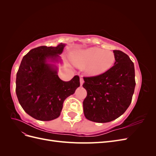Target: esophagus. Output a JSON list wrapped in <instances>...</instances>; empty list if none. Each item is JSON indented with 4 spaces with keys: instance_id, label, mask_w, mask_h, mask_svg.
<instances>
[{
    "instance_id": "34e87169",
    "label": "esophagus",
    "mask_w": 156,
    "mask_h": 156,
    "mask_svg": "<svg viewBox=\"0 0 156 156\" xmlns=\"http://www.w3.org/2000/svg\"><path fill=\"white\" fill-rule=\"evenodd\" d=\"M84 83V80H83V78L82 77H80V84H81V86L83 85V84Z\"/></svg>"
}]
</instances>
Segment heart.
<instances>
[{
	"mask_svg": "<svg viewBox=\"0 0 156 156\" xmlns=\"http://www.w3.org/2000/svg\"><path fill=\"white\" fill-rule=\"evenodd\" d=\"M115 55L110 50L90 48L72 55V61L78 66H86L87 73L92 76L101 75L109 70L115 64Z\"/></svg>",
	"mask_w": 156,
	"mask_h": 156,
	"instance_id": "1",
	"label": "heart"
}]
</instances>
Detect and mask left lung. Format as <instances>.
<instances>
[{
  "label": "left lung",
  "mask_w": 156,
  "mask_h": 156,
  "mask_svg": "<svg viewBox=\"0 0 156 156\" xmlns=\"http://www.w3.org/2000/svg\"><path fill=\"white\" fill-rule=\"evenodd\" d=\"M114 66L104 73L84 77L87 96L84 115L89 120L105 123L123 115L131 104L135 87L134 64L128 55L114 50Z\"/></svg>",
  "instance_id": "left-lung-1"
}]
</instances>
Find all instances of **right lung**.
<instances>
[{
    "mask_svg": "<svg viewBox=\"0 0 156 156\" xmlns=\"http://www.w3.org/2000/svg\"><path fill=\"white\" fill-rule=\"evenodd\" d=\"M66 44L56 47L40 46L31 49L23 56L16 75L17 97L28 115L41 121L58 118L64 101L80 86L79 77L64 81L57 75L55 66Z\"/></svg>",
    "mask_w": 156,
    "mask_h": 156,
    "instance_id": "obj_1",
    "label": "right lung"
}]
</instances>
